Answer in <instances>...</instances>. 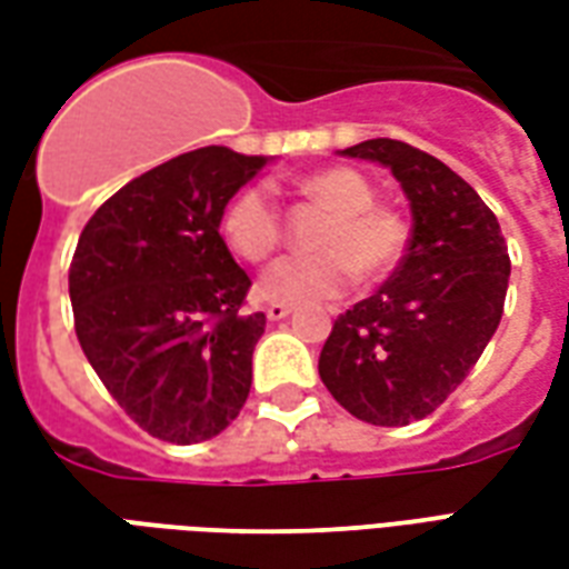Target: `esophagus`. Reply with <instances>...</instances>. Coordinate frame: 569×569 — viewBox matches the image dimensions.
Instances as JSON below:
<instances>
[{"label": "esophagus", "instance_id": "34e87169", "mask_svg": "<svg viewBox=\"0 0 569 569\" xmlns=\"http://www.w3.org/2000/svg\"><path fill=\"white\" fill-rule=\"evenodd\" d=\"M264 313H268V320L277 322V320H286V317L292 313V308H289V305H268Z\"/></svg>", "mask_w": 569, "mask_h": 569}]
</instances>
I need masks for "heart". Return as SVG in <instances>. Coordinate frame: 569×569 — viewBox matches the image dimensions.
<instances>
[{
    "instance_id": "1",
    "label": "heart",
    "mask_w": 569,
    "mask_h": 569,
    "mask_svg": "<svg viewBox=\"0 0 569 569\" xmlns=\"http://www.w3.org/2000/svg\"><path fill=\"white\" fill-rule=\"evenodd\" d=\"M298 194L332 212L313 240L317 256L286 259L259 280V298L271 305H313L347 292L357 273L383 280L408 252V222L393 207L375 203V186L353 167H322L298 179ZM222 237L237 259L268 261L283 240V219L268 188L252 186L228 200Z\"/></svg>"
}]
</instances>
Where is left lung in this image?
Listing matches in <instances>:
<instances>
[{
	"mask_svg": "<svg viewBox=\"0 0 569 569\" xmlns=\"http://www.w3.org/2000/svg\"><path fill=\"white\" fill-rule=\"evenodd\" d=\"M341 154L390 167L411 200V237L393 277L335 320L320 378L353 418L406 427L432 415L485 353L512 264L497 216L448 163L399 140Z\"/></svg>",
	"mask_w": 569,
	"mask_h": 569,
	"instance_id": "left-lung-1",
	"label": "left lung"
}]
</instances>
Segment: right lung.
<instances>
[{"instance_id":"obj_1","label":"right lung","mask_w":569,"mask_h":569,"mask_svg":"<svg viewBox=\"0 0 569 569\" xmlns=\"http://www.w3.org/2000/svg\"><path fill=\"white\" fill-rule=\"evenodd\" d=\"M268 158L207 146L118 188L69 264L76 335L103 387L149 436L194 445L240 415L264 313L219 224Z\"/></svg>"}]
</instances>
